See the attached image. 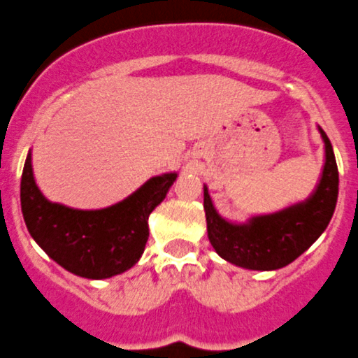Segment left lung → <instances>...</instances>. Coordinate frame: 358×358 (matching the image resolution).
I'll use <instances>...</instances> for the list:
<instances>
[{
    "instance_id": "left-lung-1",
    "label": "left lung",
    "mask_w": 358,
    "mask_h": 358,
    "mask_svg": "<svg viewBox=\"0 0 358 358\" xmlns=\"http://www.w3.org/2000/svg\"><path fill=\"white\" fill-rule=\"evenodd\" d=\"M320 131L324 141L323 175L314 194L305 201L235 224L215 212L208 189L203 187L208 241L219 257L244 269L273 271L298 259L327 230L337 205L339 171L330 139L323 128Z\"/></svg>"
}]
</instances>
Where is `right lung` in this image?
<instances>
[{
	"label": "right lung",
	"mask_w": 358,
	"mask_h": 358,
	"mask_svg": "<svg viewBox=\"0 0 358 358\" xmlns=\"http://www.w3.org/2000/svg\"><path fill=\"white\" fill-rule=\"evenodd\" d=\"M175 180L176 173L153 176L112 207L78 210L44 198L28 153L21 176L22 217L35 243L64 269L83 278H110L139 262L150 237L148 217Z\"/></svg>",
	"instance_id": "add662e5"
}]
</instances>
